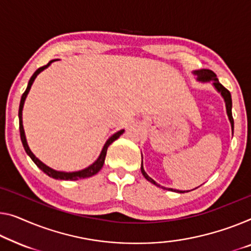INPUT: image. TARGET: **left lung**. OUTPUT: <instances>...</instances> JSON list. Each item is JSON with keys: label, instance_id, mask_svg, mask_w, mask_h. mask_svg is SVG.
<instances>
[{"label": "left lung", "instance_id": "8db88e82", "mask_svg": "<svg viewBox=\"0 0 251 251\" xmlns=\"http://www.w3.org/2000/svg\"><path fill=\"white\" fill-rule=\"evenodd\" d=\"M195 75L197 76V81L200 82H203V83H207V82H212L213 87L215 88L216 91H218L220 95L222 96V98L224 100V103H226V115H227V118H229L230 121V124H231V129H232L233 132V117H232V99H231V95L230 92L227 91V90L223 87V85L220 83L218 77H216L215 73L212 72L211 70H206V69H201V70H197V71H194L193 72ZM141 173L142 175L144 176V178L147 179L148 181L151 182V184L155 185L156 187H160V188H163V189H167V190H171V192H177V193H186V190H178V189H174V188H166V187L163 186H160L159 184H156V182L153 180V179L150 177V176L145 173L144 168H143V159H142V163H141ZM187 192H189V190H187Z\"/></svg>", "mask_w": 251, "mask_h": 251}]
</instances>
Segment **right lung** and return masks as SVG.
Instances as JSON below:
<instances>
[{
    "label": "right lung",
    "instance_id": "add662e5",
    "mask_svg": "<svg viewBox=\"0 0 251 251\" xmlns=\"http://www.w3.org/2000/svg\"><path fill=\"white\" fill-rule=\"evenodd\" d=\"M55 61H58V59H53V61H50L47 65H45L43 67H39V69L37 70L36 72L32 74V76L30 77V80L28 82L27 89H25V91L24 92V95H22V97H21L20 106H19V129H20V137H21L22 145H24L25 151L27 152V154L30 156V158H31L32 161L36 163V166L38 167L40 170H43L44 173L46 174L47 176H50V177H51V178L59 179V180H78V179H84V178L92 177V176H95L96 174H98L99 171H100V169H101V168H102L103 163H104V159H106V153H107L108 147H109V145L113 143L114 141L117 140V138L121 136L123 133H124V129L118 130V132H116L109 138H108L107 142L103 145L101 152H100L98 159H97L95 162H93L92 164H90L89 167L84 168V169L77 170V171H72V173H66V171H58V170L53 169V168L46 166V164H45L43 161H40V160L37 158L35 154H33V153L31 152V150H30V148H29L28 143H27V138H25L24 125H22V109H24V104H25V98H27L28 93L30 91V89H31V85L33 83V81H35V78L37 77V75H38L40 72H43L44 70H46L47 67L50 66L51 63L55 62Z\"/></svg>",
    "mask_w": 251,
    "mask_h": 251
}]
</instances>
